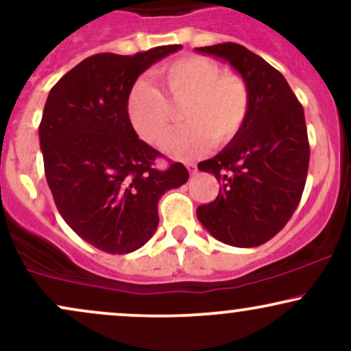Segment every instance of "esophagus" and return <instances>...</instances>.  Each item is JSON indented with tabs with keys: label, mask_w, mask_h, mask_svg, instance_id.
Segmentation results:
<instances>
[{
	"label": "esophagus",
	"mask_w": 351,
	"mask_h": 351,
	"mask_svg": "<svg viewBox=\"0 0 351 351\" xmlns=\"http://www.w3.org/2000/svg\"><path fill=\"white\" fill-rule=\"evenodd\" d=\"M186 168H188L189 175H195V173L198 171V167H196L195 163H186Z\"/></svg>",
	"instance_id": "1"
}]
</instances>
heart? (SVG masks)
<instances>
[{
    "label": "heart",
    "mask_w": 351,
    "mask_h": 351,
    "mask_svg": "<svg viewBox=\"0 0 351 351\" xmlns=\"http://www.w3.org/2000/svg\"><path fill=\"white\" fill-rule=\"evenodd\" d=\"M162 94L138 80L127 97V117L143 142L160 145L170 134L171 107L183 106V127L168 138L165 152L173 158L203 155L211 142L223 147L236 138L247 119L251 95L244 77L221 71L216 60L184 56L155 72Z\"/></svg>",
    "instance_id": "heart-1"
}]
</instances>
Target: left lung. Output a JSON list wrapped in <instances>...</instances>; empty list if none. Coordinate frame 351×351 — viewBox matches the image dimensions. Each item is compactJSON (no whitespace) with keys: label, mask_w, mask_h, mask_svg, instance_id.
<instances>
[{"label":"left lung","mask_w":351,"mask_h":351,"mask_svg":"<svg viewBox=\"0 0 351 351\" xmlns=\"http://www.w3.org/2000/svg\"><path fill=\"white\" fill-rule=\"evenodd\" d=\"M196 51L228 62L243 75L251 95L236 138L198 163L221 186L216 199L201 204L196 216L221 243L256 247L287 224L304 193L310 160L304 108L284 75L241 44Z\"/></svg>","instance_id":"8db88e82"}]
</instances>
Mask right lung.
Wrapping results in <instances>:
<instances>
[{
  "instance_id": "obj_1",
  "label": "right lung",
  "mask_w": 351,
  "mask_h": 351,
  "mask_svg": "<svg viewBox=\"0 0 351 351\" xmlns=\"http://www.w3.org/2000/svg\"><path fill=\"white\" fill-rule=\"evenodd\" d=\"M180 49L90 56L47 95L39 145L52 198L72 231L104 252L147 244L158 226V199L189 178L181 163L158 170L155 160L163 155L138 138L127 117L138 75Z\"/></svg>"
}]
</instances>
